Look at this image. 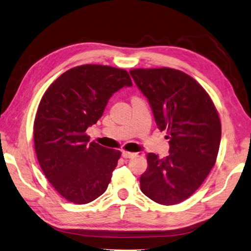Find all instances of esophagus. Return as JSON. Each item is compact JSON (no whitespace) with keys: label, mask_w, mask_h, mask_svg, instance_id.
<instances>
[{"label":"esophagus","mask_w":251,"mask_h":251,"mask_svg":"<svg viewBox=\"0 0 251 251\" xmlns=\"http://www.w3.org/2000/svg\"><path fill=\"white\" fill-rule=\"evenodd\" d=\"M122 156L124 157V158H126V159H129V158H133V157H135L136 156V153H134V152H129V151H123L122 152Z\"/></svg>","instance_id":"esophagus-1"}]
</instances>
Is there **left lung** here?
<instances>
[{
    "mask_svg": "<svg viewBox=\"0 0 251 251\" xmlns=\"http://www.w3.org/2000/svg\"><path fill=\"white\" fill-rule=\"evenodd\" d=\"M136 85L151 107L160 130L167 129L169 154H147L140 176L146 197L162 205L190 198L215 165L222 125L214 103L192 76L171 68L133 69Z\"/></svg>",
    "mask_w": 251,
    "mask_h": 251,
    "instance_id": "8db88e82",
    "label": "left lung"
}]
</instances>
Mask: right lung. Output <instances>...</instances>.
I'll list each match as a JSON object with an SVG mask.
<instances>
[{
    "mask_svg": "<svg viewBox=\"0 0 251 251\" xmlns=\"http://www.w3.org/2000/svg\"><path fill=\"white\" fill-rule=\"evenodd\" d=\"M131 85L124 69L83 65L66 71L45 92L34 123L36 156L50 184L69 202L90 203L106 191L121 151L89 144L85 131L112 95Z\"/></svg>",
    "mask_w": 251,
    "mask_h": 251,
    "instance_id": "add662e5",
    "label": "right lung"
}]
</instances>
